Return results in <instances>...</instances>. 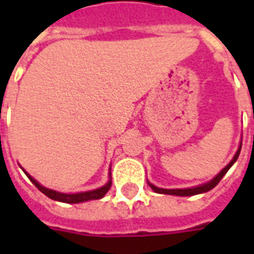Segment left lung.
I'll use <instances>...</instances> for the list:
<instances>
[{
	"instance_id": "obj_1",
	"label": "left lung",
	"mask_w": 254,
	"mask_h": 254,
	"mask_svg": "<svg viewBox=\"0 0 254 254\" xmlns=\"http://www.w3.org/2000/svg\"><path fill=\"white\" fill-rule=\"evenodd\" d=\"M254 118V116H253ZM241 147H242V143L240 144V147H238V151L235 152L234 158L231 159L229 165L226 166L224 169L220 170V173H218L216 176L213 177L211 181L205 182V184H202V185H198V187H193V188H185V189H163V188H158L155 187L154 184H151L148 182V185L151 187V189L156 193H162V194H173V196H194V194H200V193H205V191L211 190L213 188L216 187L219 184V181L222 180L224 177V174L230 170V167L234 165L237 159H238V156H240V152H241Z\"/></svg>"
}]
</instances>
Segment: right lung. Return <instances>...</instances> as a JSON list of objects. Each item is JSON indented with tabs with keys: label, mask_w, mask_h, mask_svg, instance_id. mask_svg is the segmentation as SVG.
Returning <instances> with one entry per match:
<instances>
[{
	"label": "right lung",
	"mask_w": 254,
	"mask_h": 254,
	"mask_svg": "<svg viewBox=\"0 0 254 254\" xmlns=\"http://www.w3.org/2000/svg\"><path fill=\"white\" fill-rule=\"evenodd\" d=\"M21 170L24 171L25 176L30 178V181L32 182L43 194H46V196L49 197V198H52V200L66 202V204H77V202L89 201V200H99V198H102V197L105 196L106 193L109 191V189L111 188V173H109V178H110V180L106 182L103 187L98 188V189H94V190L88 191H80V193H63V191L53 190V189H49V188L43 187V185H41L39 182L36 181L35 178H32L23 167H21Z\"/></svg>",
	"instance_id": "right-lung-1"
}]
</instances>
